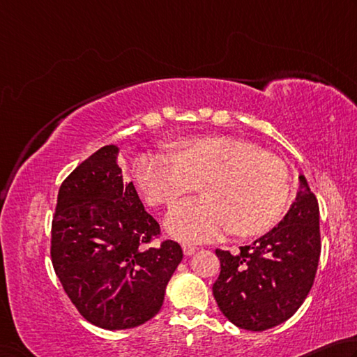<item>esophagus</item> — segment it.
Listing matches in <instances>:
<instances>
[{
  "label": "esophagus",
  "instance_id": "esophagus-1",
  "mask_svg": "<svg viewBox=\"0 0 357 357\" xmlns=\"http://www.w3.org/2000/svg\"><path fill=\"white\" fill-rule=\"evenodd\" d=\"M183 252H185V255H192V254L196 252V246L190 245V243H185V245H183Z\"/></svg>",
  "mask_w": 357,
  "mask_h": 357
}]
</instances>
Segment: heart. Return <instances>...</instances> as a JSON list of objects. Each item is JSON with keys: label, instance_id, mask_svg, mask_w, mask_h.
Here are the masks:
<instances>
[{"label": "heart", "instance_id": "b5f03b06", "mask_svg": "<svg viewBox=\"0 0 357 357\" xmlns=\"http://www.w3.org/2000/svg\"><path fill=\"white\" fill-rule=\"evenodd\" d=\"M133 174L150 205H174L204 180L202 199L178 204L166 218L167 232L191 243L211 240L226 229L235 235L259 234L274 222L289 196L282 162L230 136L185 139L175 155L144 153Z\"/></svg>", "mask_w": 357, "mask_h": 357}]
</instances>
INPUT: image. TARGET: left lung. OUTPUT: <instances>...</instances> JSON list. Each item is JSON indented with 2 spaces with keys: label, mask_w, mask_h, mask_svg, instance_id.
Returning a JSON list of instances; mask_svg holds the SVG:
<instances>
[{
  "label": "left lung",
  "mask_w": 357,
  "mask_h": 357,
  "mask_svg": "<svg viewBox=\"0 0 357 357\" xmlns=\"http://www.w3.org/2000/svg\"><path fill=\"white\" fill-rule=\"evenodd\" d=\"M282 220L238 255L220 251L218 307L235 326L265 331L295 314L314 285L320 260V208L303 174Z\"/></svg>",
  "instance_id": "obj_1"
}]
</instances>
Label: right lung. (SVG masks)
Segmentation results:
<instances>
[{
	"mask_svg": "<svg viewBox=\"0 0 357 357\" xmlns=\"http://www.w3.org/2000/svg\"><path fill=\"white\" fill-rule=\"evenodd\" d=\"M109 144L62 182L52 226V261L87 321L108 331L141 326L158 314L183 259L178 243L146 248L160 234L119 167Z\"/></svg>",
	"mask_w": 357,
	"mask_h": 357,
	"instance_id": "obj_1",
	"label": "right lung"
}]
</instances>
